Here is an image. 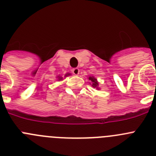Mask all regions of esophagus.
Segmentation results:
<instances>
[{
  "label": "esophagus",
  "instance_id": "esophagus-1",
  "mask_svg": "<svg viewBox=\"0 0 156 156\" xmlns=\"http://www.w3.org/2000/svg\"><path fill=\"white\" fill-rule=\"evenodd\" d=\"M71 71H72V73L75 75H78V74H79V69H78V68H73V69L71 70Z\"/></svg>",
  "mask_w": 156,
  "mask_h": 156
}]
</instances>
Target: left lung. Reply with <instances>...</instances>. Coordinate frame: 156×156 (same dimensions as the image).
<instances>
[{
	"mask_svg": "<svg viewBox=\"0 0 156 156\" xmlns=\"http://www.w3.org/2000/svg\"><path fill=\"white\" fill-rule=\"evenodd\" d=\"M88 79L91 81V86L94 87V88H97L98 85V83L97 81V80L94 78V77H89Z\"/></svg>",
	"mask_w": 156,
	"mask_h": 156,
	"instance_id": "1",
	"label": "left lung"
}]
</instances>
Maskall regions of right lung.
<instances>
[{
	"instance_id": "add662e5",
	"label": "right lung",
	"mask_w": 156,
	"mask_h": 156,
	"mask_svg": "<svg viewBox=\"0 0 156 156\" xmlns=\"http://www.w3.org/2000/svg\"><path fill=\"white\" fill-rule=\"evenodd\" d=\"M70 74H66V75H65V77H67L68 76V75H69ZM62 77H60V76H58V80H62Z\"/></svg>"
}]
</instances>
